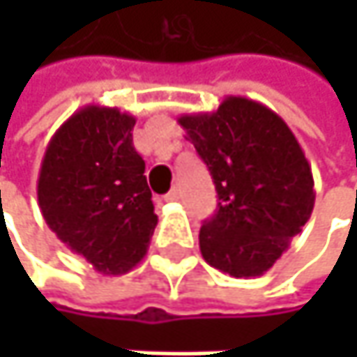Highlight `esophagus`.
<instances>
[{
  "label": "esophagus",
  "mask_w": 357,
  "mask_h": 357,
  "mask_svg": "<svg viewBox=\"0 0 357 357\" xmlns=\"http://www.w3.org/2000/svg\"><path fill=\"white\" fill-rule=\"evenodd\" d=\"M181 198V192H179L178 188H174V190H169L167 194H165V200H169V202H176Z\"/></svg>",
  "instance_id": "1"
}]
</instances>
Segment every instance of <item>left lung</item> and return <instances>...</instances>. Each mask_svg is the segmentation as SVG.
Returning <instances> with one entry per match:
<instances>
[{"mask_svg": "<svg viewBox=\"0 0 357 357\" xmlns=\"http://www.w3.org/2000/svg\"><path fill=\"white\" fill-rule=\"evenodd\" d=\"M178 123L219 196L215 217L200 227L202 258L236 279L264 275L314 208L312 169L298 138L273 109L234 95Z\"/></svg>", "mask_w": 357, "mask_h": 357, "instance_id": "8db88e82", "label": "left lung"}]
</instances>
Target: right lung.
<instances>
[{"label": "right lung", "mask_w": 357, "mask_h": 357, "mask_svg": "<svg viewBox=\"0 0 357 357\" xmlns=\"http://www.w3.org/2000/svg\"><path fill=\"white\" fill-rule=\"evenodd\" d=\"M134 123L117 107L78 109L51 136L38 172L45 223L101 275L132 271L157 225L144 161L132 144Z\"/></svg>", "instance_id": "add662e5"}]
</instances>
